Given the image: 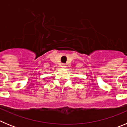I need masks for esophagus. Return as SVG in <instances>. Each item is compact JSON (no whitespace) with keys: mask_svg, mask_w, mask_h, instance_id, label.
<instances>
[{"mask_svg":"<svg viewBox=\"0 0 127 127\" xmlns=\"http://www.w3.org/2000/svg\"><path fill=\"white\" fill-rule=\"evenodd\" d=\"M61 67H62V68H65V67H66V64H61Z\"/></svg>","mask_w":127,"mask_h":127,"instance_id":"34e87169","label":"esophagus"}]
</instances>
